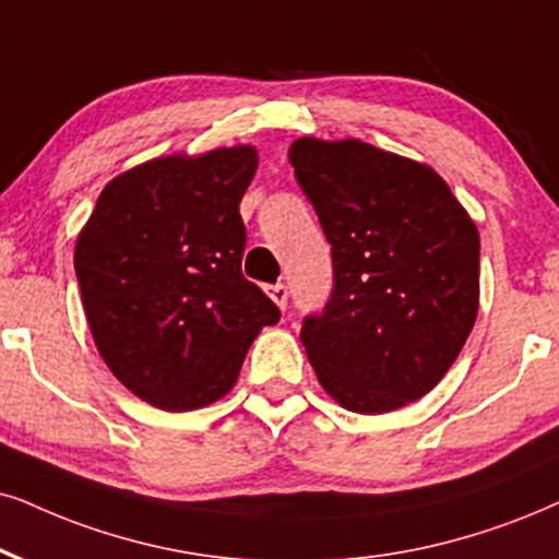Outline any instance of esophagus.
<instances>
[{"label":"esophagus","mask_w":559,"mask_h":559,"mask_svg":"<svg viewBox=\"0 0 559 559\" xmlns=\"http://www.w3.org/2000/svg\"><path fill=\"white\" fill-rule=\"evenodd\" d=\"M265 292H267V296H271V299H273L275 304H278V307H281V309H284V307H286V301H288V288H286L284 284H275V286H267V288H265Z\"/></svg>","instance_id":"34e87169"}]
</instances>
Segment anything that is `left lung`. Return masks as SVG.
<instances>
[{"label": "left lung", "mask_w": 559, "mask_h": 559, "mask_svg": "<svg viewBox=\"0 0 559 559\" xmlns=\"http://www.w3.org/2000/svg\"><path fill=\"white\" fill-rule=\"evenodd\" d=\"M288 162L332 245L335 288L301 343L322 390L381 415L447 377L479 309V231L426 162L299 136Z\"/></svg>", "instance_id": "obj_1"}]
</instances>
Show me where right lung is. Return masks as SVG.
<instances>
[{
  "label": "right lung",
  "instance_id": "add662e5",
  "mask_svg": "<svg viewBox=\"0 0 559 559\" xmlns=\"http://www.w3.org/2000/svg\"><path fill=\"white\" fill-rule=\"evenodd\" d=\"M252 144L162 154L116 175L74 247L92 341L126 390L167 413L231 392L278 309L242 275Z\"/></svg>",
  "mask_w": 559,
  "mask_h": 559
}]
</instances>
